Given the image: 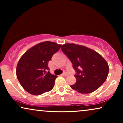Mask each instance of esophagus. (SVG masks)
Listing matches in <instances>:
<instances>
[{
	"label": "esophagus",
	"mask_w": 123,
	"mask_h": 123,
	"mask_svg": "<svg viewBox=\"0 0 123 123\" xmlns=\"http://www.w3.org/2000/svg\"><path fill=\"white\" fill-rule=\"evenodd\" d=\"M62 75L63 76H68V73L67 72H65L62 74Z\"/></svg>",
	"instance_id": "1"
}]
</instances>
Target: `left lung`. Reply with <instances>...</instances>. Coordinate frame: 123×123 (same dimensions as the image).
<instances>
[{
    "instance_id": "1",
    "label": "left lung",
    "mask_w": 123,
    "mask_h": 123,
    "mask_svg": "<svg viewBox=\"0 0 123 123\" xmlns=\"http://www.w3.org/2000/svg\"><path fill=\"white\" fill-rule=\"evenodd\" d=\"M77 72L76 82L70 87L81 94L97 90L106 80L109 67L102 55L81 45L66 43L61 47Z\"/></svg>"
}]
</instances>
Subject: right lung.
Wrapping results in <instances>:
<instances>
[{"mask_svg":"<svg viewBox=\"0 0 123 123\" xmlns=\"http://www.w3.org/2000/svg\"><path fill=\"white\" fill-rule=\"evenodd\" d=\"M61 47L50 41L35 45L22 55L17 63L16 74L25 91L39 95L53 88L57 76L49 71L48 63Z\"/></svg>","mask_w":123,"mask_h":123,"instance_id":"1","label":"right lung"}]
</instances>
